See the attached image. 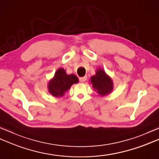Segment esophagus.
Listing matches in <instances>:
<instances>
[{
    "instance_id": "1",
    "label": "esophagus",
    "mask_w": 159,
    "mask_h": 159,
    "mask_svg": "<svg viewBox=\"0 0 159 159\" xmlns=\"http://www.w3.org/2000/svg\"><path fill=\"white\" fill-rule=\"evenodd\" d=\"M79 79H80V82H81V83H84V82H85V81H86V80H87V76L80 77Z\"/></svg>"
}]
</instances>
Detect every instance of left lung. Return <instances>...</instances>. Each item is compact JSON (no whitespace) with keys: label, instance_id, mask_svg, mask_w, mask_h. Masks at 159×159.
Returning <instances> with one entry per match:
<instances>
[{"label":"left lung","instance_id":"1","mask_svg":"<svg viewBox=\"0 0 159 159\" xmlns=\"http://www.w3.org/2000/svg\"><path fill=\"white\" fill-rule=\"evenodd\" d=\"M90 82L93 89L101 96L109 95L113 89V80L103 69H97L95 75L91 77Z\"/></svg>","mask_w":159,"mask_h":159}]
</instances>
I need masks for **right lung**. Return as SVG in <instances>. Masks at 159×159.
I'll return each instance as SVG.
<instances>
[{
	"instance_id": "right-lung-1",
	"label": "right lung",
	"mask_w": 159,
	"mask_h": 159,
	"mask_svg": "<svg viewBox=\"0 0 159 159\" xmlns=\"http://www.w3.org/2000/svg\"><path fill=\"white\" fill-rule=\"evenodd\" d=\"M78 83L79 79L76 75L67 74L65 70L60 67L56 71L52 79L49 80L48 92L54 97H62L73 84Z\"/></svg>"
}]
</instances>
